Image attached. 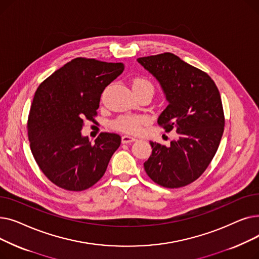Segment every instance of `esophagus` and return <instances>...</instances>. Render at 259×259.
<instances>
[{"label":"esophagus","instance_id":"esophagus-1","mask_svg":"<svg viewBox=\"0 0 259 259\" xmlns=\"http://www.w3.org/2000/svg\"><path fill=\"white\" fill-rule=\"evenodd\" d=\"M134 141H137V139L133 138V137H130V135H122V137H121V143L122 144H129V143H132Z\"/></svg>","mask_w":259,"mask_h":259}]
</instances>
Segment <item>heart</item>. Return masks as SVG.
I'll use <instances>...</instances> for the list:
<instances>
[{
    "label": "heart",
    "mask_w": 259,
    "mask_h": 259,
    "mask_svg": "<svg viewBox=\"0 0 259 259\" xmlns=\"http://www.w3.org/2000/svg\"><path fill=\"white\" fill-rule=\"evenodd\" d=\"M152 88V84L146 78L135 77L132 80V88ZM148 121L146 116L143 115H122L113 122V128L127 133H137L141 130L142 126Z\"/></svg>",
    "instance_id": "b5f03b06"
}]
</instances>
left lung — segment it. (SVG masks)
<instances>
[{
    "label": "left lung",
    "mask_w": 259,
    "mask_h": 259,
    "mask_svg": "<svg viewBox=\"0 0 259 259\" xmlns=\"http://www.w3.org/2000/svg\"><path fill=\"white\" fill-rule=\"evenodd\" d=\"M159 83L168 106L157 118L166 132L175 129L170 146L150 142L144 168L166 188L191 184L203 173L219 149L225 127L223 104L213 79L173 53L138 59Z\"/></svg>",
    "instance_id": "1"
}]
</instances>
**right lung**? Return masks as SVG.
<instances>
[{"label":"right lung","instance_id":"add662e5","mask_svg":"<svg viewBox=\"0 0 259 259\" xmlns=\"http://www.w3.org/2000/svg\"><path fill=\"white\" fill-rule=\"evenodd\" d=\"M124 64L77 58L48 76L35 91L28 117V139L39 169L54 185L83 191L98 183L120 145L115 133L102 132L91 143L81 135L94 120L105 88Z\"/></svg>","mask_w":259,"mask_h":259}]
</instances>
